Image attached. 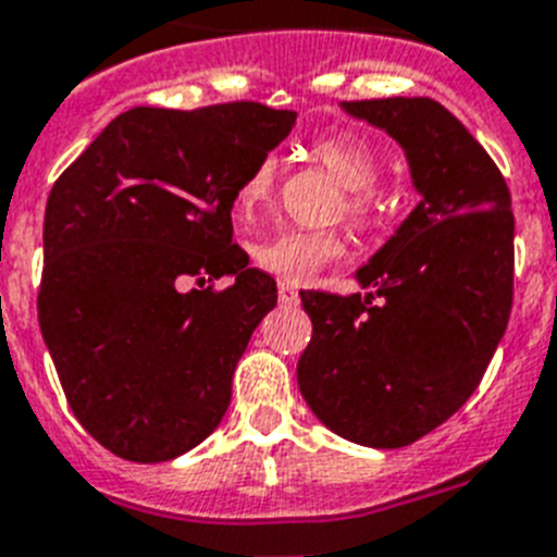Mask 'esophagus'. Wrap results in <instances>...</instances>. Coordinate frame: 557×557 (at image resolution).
Listing matches in <instances>:
<instances>
[{"label": "esophagus", "mask_w": 557, "mask_h": 557, "mask_svg": "<svg viewBox=\"0 0 557 557\" xmlns=\"http://www.w3.org/2000/svg\"><path fill=\"white\" fill-rule=\"evenodd\" d=\"M277 297H280V306H297V302H299V292L294 288L292 283H280L277 285Z\"/></svg>", "instance_id": "esophagus-1"}]
</instances>
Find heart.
Returning a JSON list of instances; mask_svg holds the SVG:
<instances>
[{"instance_id":"b5f03b06","label":"heart","mask_w":557,"mask_h":557,"mask_svg":"<svg viewBox=\"0 0 557 557\" xmlns=\"http://www.w3.org/2000/svg\"><path fill=\"white\" fill-rule=\"evenodd\" d=\"M308 157L322 171L331 173L333 182L345 190L338 212L352 230L361 235L384 230L389 221V205L372 187L381 176V157L364 137L352 132L319 134L308 143ZM274 182H277V162L263 157L240 182L235 207L244 215L263 207L272 198ZM342 255H345V240L338 232L283 230L255 246V263L292 283L311 280L319 269L336 263Z\"/></svg>"}]
</instances>
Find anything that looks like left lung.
Returning a JSON list of instances; mask_svg holds the SVG:
<instances>
[{"label": "left lung", "mask_w": 557, "mask_h": 557, "mask_svg": "<svg viewBox=\"0 0 557 557\" xmlns=\"http://www.w3.org/2000/svg\"><path fill=\"white\" fill-rule=\"evenodd\" d=\"M406 151L420 201L356 277L367 294L302 292L311 342L297 384L338 437L409 446L480 386L512 308L510 190L432 98L350 100Z\"/></svg>", "instance_id": "1"}]
</instances>
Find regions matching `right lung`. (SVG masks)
<instances>
[{
  "label": "right lung",
  "instance_id": "right-lung-1",
  "mask_svg": "<svg viewBox=\"0 0 557 557\" xmlns=\"http://www.w3.org/2000/svg\"><path fill=\"white\" fill-rule=\"evenodd\" d=\"M294 120L251 100L137 106L52 185L38 325L72 412L111 454L164 462L224 418L235 364L277 306L232 244V205ZM226 273L236 283L215 289Z\"/></svg>",
  "mask_w": 557,
  "mask_h": 557
}]
</instances>
